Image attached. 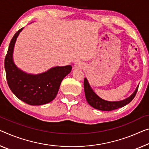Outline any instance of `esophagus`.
<instances>
[{
    "mask_svg": "<svg viewBox=\"0 0 149 149\" xmlns=\"http://www.w3.org/2000/svg\"><path fill=\"white\" fill-rule=\"evenodd\" d=\"M74 67L75 68H82L83 67V65H82V63H81V62H77V63H74Z\"/></svg>",
    "mask_w": 149,
    "mask_h": 149,
    "instance_id": "34e87169",
    "label": "esophagus"
}]
</instances>
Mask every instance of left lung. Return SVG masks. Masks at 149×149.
Masks as SVG:
<instances>
[{
	"label": "left lung",
	"mask_w": 149,
	"mask_h": 149,
	"mask_svg": "<svg viewBox=\"0 0 149 149\" xmlns=\"http://www.w3.org/2000/svg\"><path fill=\"white\" fill-rule=\"evenodd\" d=\"M139 86V85L137 86L136 90L129 97L125 98L124 100H120V101H107V100L102 99L94 92L86 78L84 80V90L86 101L93 108L104 111H113V110L121 108V107L130 103L135 97L137 91H138Z\"/></svg>",
	"instance_id": "left-lung-1"
}]
</instances>
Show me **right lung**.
Returning a JSON list of instances; mask_svg holds the SVG:
<instances>
[{
	"instance_id": "obj_1",
	"label": "right lung",
	"mask_w": 149,
	"mask_h": 149,
	"mask_svg": "<svg viewBox=\"0 0 149 149\" xmlns=\"http://www.w3.org/2000/svg\"><path fill=\"white\" fill-rule=\"evenodd\" d=\"M22 29L14 35L4 60L7 83L14 95L25 103L30 105L49 103L56 97L62 81L71 71L72 67H53L38 74H28L20 70L13 61V51L16 40Z\"/></svg>"
}]
</instances>
